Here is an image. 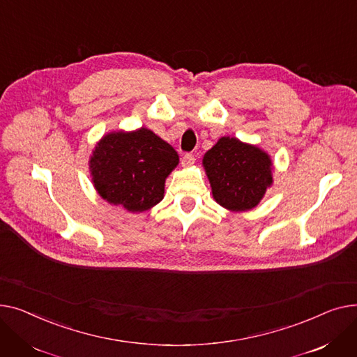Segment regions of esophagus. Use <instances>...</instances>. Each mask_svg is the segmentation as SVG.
Returning <instances> with one entry per match:
<instances>
[{
	"mask_svg": "<svg viewBox=\"0 0 357 357\" xmlns=\"http://www.w3.org/2000/svg\"><path fill=\"white\" fill-rule=\"evenodd\" d=\"M195 161H196V158H195V154H192V153H185L181 158L183 165H192V164H195Z\"/></svg>",
	"mask_w": 357,
	"mask_h": 357,
	"instance_id": "obj_1",
	"label": "esophagus"
}]
</instances>
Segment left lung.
Returning a JSON list of instances; mask_svg holds the SVG:
<instances>
[{"label":"left lung","instance_id":"left-lung-1","mask_svg":"<svg viewBox=\"0 0 357 357\" xmlns=\"http://www.w3.org/2000/svg\"><path fill=\"white\" fill-rule=\"evenodd\" d=\"M215 200L229 211L255 207L272 183L271 160L254 145L223 137L204 154Z\"/></svg>","mask_w":357,"mask_h":357}]
</instances>
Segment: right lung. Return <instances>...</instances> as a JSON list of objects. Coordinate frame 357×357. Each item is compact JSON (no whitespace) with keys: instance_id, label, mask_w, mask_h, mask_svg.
Returning <instances> with one entry per match:
<instances>
[{"instance_id":"1","label":"right lung","mask_w":357,"mask_h":357,"mask_svg":"<svg viewBox=\"0 0 357 357\" xmlns=\"http://www.w3.org/2000/svg\"><path fill=\"white\" fill-rule=\"evenodd\" d=\"M177 164L170 144L141 128L103 137L91 158V170L102 199L130 212H144L162 200L164 181Z\"/></svg>"}]
</instances>
